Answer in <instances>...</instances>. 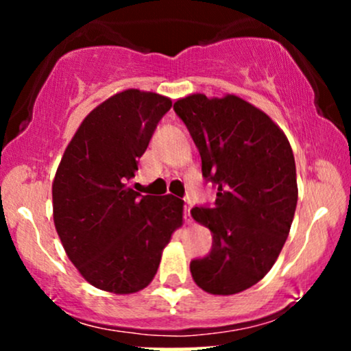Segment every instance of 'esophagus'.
Masks as SVG:
<instances>
[{"instance_id":"1","label":"esophagus","mask_w":351,"mask_h":351,"mask_svg":"<svg viewBox=\"0 0 351 351\" xmlns=\"http://www.w3.org/2000/svg\"><path fill=\"white\" fill-rule=\"evenodd\" d=\"M191 206H193V201L191 198H184V219L188 221V223H191Z\"/></svg>"}]
</instances>
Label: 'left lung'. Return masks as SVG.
<instances>
[{
  "label": "left lung",
  "instance_id": "left-lung-1",
  "mask_svg": "<svg viewBox=\"0 0 351 351\" xmlns=\"http://www.w3.org/2000/svg\"><path fill=\"white\" fill-rule=\"evenodd\" d=\"M201 156L203 178L217 188L213 206L191 215L213 232L209 254L189 264L203 291L231 295L271 271L297 206L295 160L287 136L263 110L228 95H189L173 106Z\"/></svg>",
  "mask_w": 351,
  "mask_h": 351
}]
</instances>
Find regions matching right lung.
Masks as SVG:
<instances>
[{
  "label": "right lung",
  "instance_id": "add662e5",
  "mask_svg": "<svg viewBox=\"0 0 351 351\" xmlns=\"http://www.w3.org/2000/svg\"><path fill=\"white\" fill-rule=\"evenodd\" d=\"M171 100L136 88L88 114L52 183L56 231L71 263L94 287L134 293L150 284L183 219V201L128 186Z\"/></svg>",
  "mask_w": 351,
  "mask_h": 351
}]
</instances>
